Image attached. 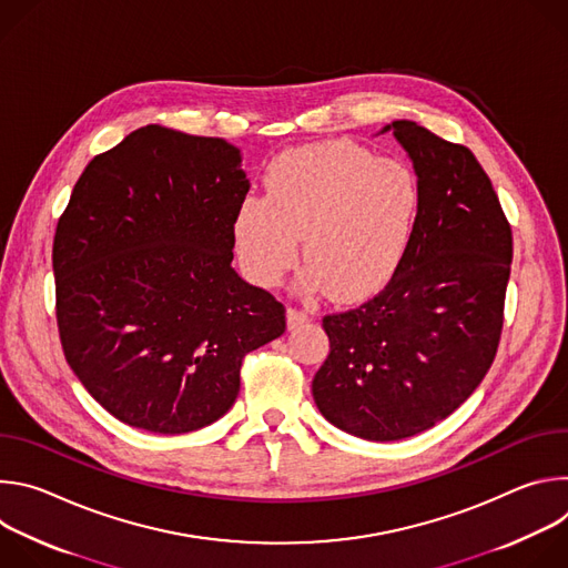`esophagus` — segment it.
Returning a JSON list of instances; mask_svg holds the SVG:
<instances>
[{"instance_id": "1", "label": "esophagus", "mask_w": 568, "mask_h": 568, "mask_svg": "<svg viewBox=\"0 0 568 568\" xmlns=\"http://www.w3.org/2000/svg\"><path fill=\"white\" fill-rule=\"evenodd\" d=\"M310 321V312H305V310H301V307H287V326L290 328H298V326H303V323H307Z\"/></svg>"}]
</instances>
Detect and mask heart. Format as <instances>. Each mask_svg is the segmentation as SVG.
I'll list each match as a JSON object with an SVG mask.
<instances>
[{
	"label": "heart",
	"instance_id": "heart-1",
	"mask_svg": "<svg viewBox=\"0 0 568 568\" xmlns=\"http://www.w3.org/2000/svg\"><path fill=\"white\" fill-rule=\"evenodd\" d=\"M418 209V180L402 161L351 141L303 145L272 161L265 197L240 202L235 250L247 276L272 287L292 267L301 237L305 285L355 301L397 272Z\"/></svg>",
	"mask_w": 568,
	"mask_h": 568
}]
</instances>
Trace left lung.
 I'll list each match as a JSON object with an SVG mask.
<instances>
[{"label":"left lung","instance_id":"obj_1","mask_svg":"<svg viewBox=\"0 0 568 568\" xmlns=\"http://www.w3.org/2000/svg\"><path fill=\"white\" fill-rule=\"evenodd\" d=\"M420 186L409 250L359 307L323 316L318 412L366 440H402L454 414L490 371L504 328L513 229L471 150L393 121Z\"/></svg>","mask_w":568,"mask_h":568}]
</instances>
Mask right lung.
<instances>
[{"label":"right lung","instance_id":"right-lung-1","mask_svg":"<svg viewBox=\"0 0 568 568\" xmlns=\"http://www.w3.org/2000/svg\"><path fill=\"white\" fill-rule=\"evenodd\" d=\"M250 191L240 150L145 125L97 154L53 235L67 364L121 423L186 434L222 418L247 353L285 333V305L231 267Z\"/></svg>","mask_w":568,"mask_h":568}]
</instances>
